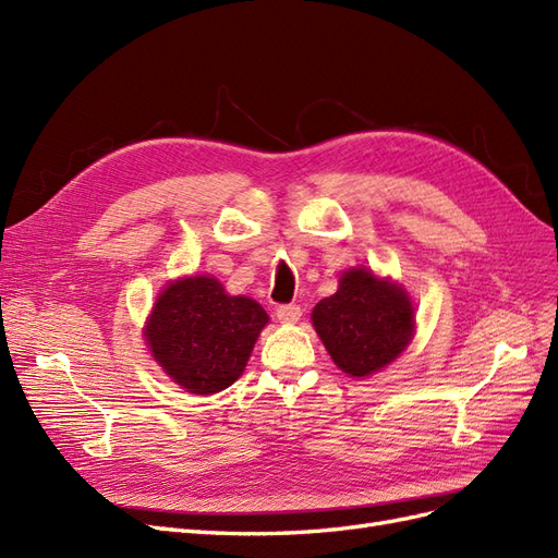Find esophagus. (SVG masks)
Returning a JSON list of instances; mask_svg holds the SVG:
<instances>
[{"instance_id": "1", "label": "esophagus", "mask_w": 558, "mask_h": 558, "mask_svg": "<svg viewBox=\"0 0 558 558\" xmlns=\"http://www.w3.org/2000/svg\"><path fill=\"white\" fill-rule=\"evenodd\" d=\"M300 316H302V310L298 305H281L277 310V318L281 320V324H289V326L298 324Z\"/></svg>"}]
</instances>
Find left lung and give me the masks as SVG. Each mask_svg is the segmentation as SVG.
Wrapping results in <instances>:
<instances>
[{"mask_svg":"<svg viewBox=\"0 0 558 558\" xmlns=\"http://www.w3.org/2000/svg\"><path fill=\"white\" fill-rule=\"evenodd\" d=\"M312 324L344 375L369 377L408 349L416 318L402 286L367 267H351L337 293L314 307Z\"/></svg>","mask_w":558,"mask_h":558,"instance_id":"1","label":"left lung"}]
</instances>
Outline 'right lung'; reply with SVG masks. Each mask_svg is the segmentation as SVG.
Segmentation results:
<instances>
[{
    "mask_svg": "<svg viewBox=\"0 0 558 558\" xmlns=\"http://www.w3.org/2000/svg\"><path fill=\"white\" fill-rule=\"evenodd\" d=\"M267 320L256 300L228 295L218 279L195 275L165 286L144 337L167 377L189 393L211 396L240 379Z\"/></svg>",
    "mask_w": 558,
    "mask_h": 558,
    "instance_id": "right-lung-1",
    "label": "right lung"
}]
</instances>
